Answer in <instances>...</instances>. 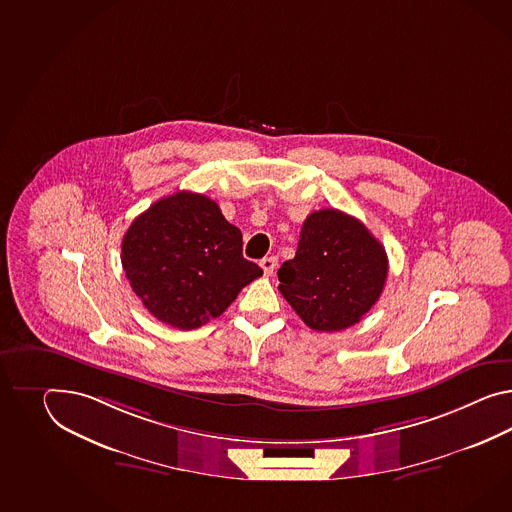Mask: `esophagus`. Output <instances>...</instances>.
<instances>
[{"label": "esophagus", "instance_id": "34e87169", "mask_svg": "<svg viewBox=\"0 0 512 512\" xmlns=\"http://www.w3.org/2000/svg\"><path fill=\"white\" fill-rule=\"evenodd\" d=\"M275 266H277V259L275 257H264L261 261V268L264 274H274Z\"/></svg>", "mask_w": 512, "mask_h": 512}]
</instances>
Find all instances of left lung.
Returning <instances> with one entry per match:
<instances>
[{
  "instance_id": "1",
  "label": "left lung",
  "mask_w": 512,
  "mask_h": 512,
  "mask_svg": "<svg viewBox=\"0 0 512 512\" xmlns=\"http://www.w3.org/2000/svg\"><path fill=\"white\" fill-rule=\"evenodd\" d=\"M388 274L387 251L357 218L337 209L303 222L296 257L279 268V290L314 331L357 324L379 300Z\"/></svg>"
}]
</instances>
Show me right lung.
<instances>
[{"mask_svg":"<svg viewBox=\"0 0 512 512\" xmlns=\"http://www.w3.org/2000/svg\"><path fill=\"white\" fill-rule=\"evenodd\" d=\"M125 277L164 324L196 329L218 318L262 270L242 255V233L211 198L179 190L155 201L122 240Z\"/></svg>","mask_w":512,"mask_h":512,"instance_id":"1","label":"right lung"}]
</instances>
